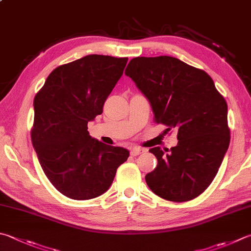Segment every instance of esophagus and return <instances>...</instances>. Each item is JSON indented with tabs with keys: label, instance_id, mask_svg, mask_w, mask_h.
Returning a JSON list of instances; mask_svg holds the SVG:
<instances>
[{
	"label": "esophagus",
	"instance_id": "34e87169",
	"mask_svg": "<svg viewBox=\"0 0 251 251\" xmlns=\"http://www.w3.org/2000/svg\"><path fill=\"white\" fill-rule=\"evenodd\" d=\"M143 152H145V150H144V149H141V148H133V149H131V151H130V154H131L132 156H136V155H139V154L143 153Z\"/></svg>",
	"mask_w": 251,
	"mask_h": 251
}]
</instances>
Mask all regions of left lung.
<instances>
[{
    "label": "left lung",
    "mask_w": 251,
    "mask_h": 251,
    "mask_svg": "<svg viewBox=\"0 0 251 251\" xmlns=\"http://www.w3.org/2000/svg\"><path fill=\"white\" fill-rule=\"evenodd\" d=\"M125 73L150 100L156 124L178 130V144L169 153L150 150L157 166L145 176L149 188L173 202L199 197L213 181L229 145L224 97L206 72L173 56L133 58Z\"/></svg>",
    "instance_id": "8db88e82"
}]
</instances>
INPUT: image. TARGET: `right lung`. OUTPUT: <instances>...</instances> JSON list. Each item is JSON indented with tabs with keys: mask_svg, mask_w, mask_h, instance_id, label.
Returning <instances> with one entry per match:
<instances>
[{
	"mask_svg": "<svg viewBox=\"0 0 251 251\" xmlns=\"http://www.w3.org/2000/svg\"><path fill=\"white\" fill-rule=\"evenodd\" d=\"M127 58L91 54L55 68L34 99L31 142L47 178L63 196L105 193L129 151L92 139L88 121L102 113Z\"/></svg>",
	"mask_w": 251,
	"mask_h": 251,
	"instance_id": "right-lung-1",
	"label": "right lung"
}]
</instances>
